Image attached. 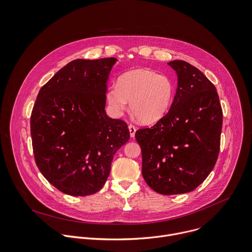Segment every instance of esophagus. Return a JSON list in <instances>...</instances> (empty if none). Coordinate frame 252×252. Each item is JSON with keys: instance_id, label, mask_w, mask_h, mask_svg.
<instances>
[{"instance_id": "1", "label": "esophagus", "mask_w": 252, "mask_h": 252, "mask_svg": "<svg viewBox=\"0 0 252 252\" xmlns=\"http://www.w3.org/2000/svg\"><path fill=\"white\" fill-rule=\"evenodd\" d=\"M128 129H129L130 137H134V134H135V131H136V127L133 125H129L128 126Z\"/></svg>"}]
</instances>
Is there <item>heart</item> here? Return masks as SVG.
Listing matches in <instances>:
<instances>
[{
	"instance_id": "b5f03b06",
	"label": "heart",
	"mask_w": 252,
	"mask_h": 252,
	"mask_svg": "<svg viewBox=\"0 0 252 252\" xmlns=\"http://www.w3.org/2000/svg\"><path fill=\"white\" fill-rule=\"evenodd\" d=\"M175 94L173 81L151 68H135L123 74L117 86L106 91L112 109L120 114L130 101L131 114L142 124H155L169 111Z\"/></svg>"
}]
</instances>
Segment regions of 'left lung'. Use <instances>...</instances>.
Here are the masks:
<instances>
[{
	"label": "left lung",
	"mask_w": 252,
	"mask_h": 252,
	"mask_svg": "<svg viewBox=\"0 0 252 252\" xmlns=\"http://www.w3.org/2000/svg\"><path fill=\"white\" fill-rule=\"evenodd\" d=\"M168 64L176 71L177 89L168 113L135 138L142 156V176L155 191H192L208 176L220 149L222 109L217 89L185 61Z\"/></svg>",
	"instance_id": "obj_1"
}]
</instances>
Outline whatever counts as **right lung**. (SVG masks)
<instances>
[{"mask_svg":"<svg viewBox=\"0 0 252 252\" xmlns=\"http://www.w3.org/2000/svg\"><path fill=\"white\" fill-rule=\"evenodd\" d=\"M117 59L71 61L39 92L31 116L35 164L60 191L86 196L105 184L127 125L104 111L106 82Z\"/></svg>","mask_w":252,"mask_h":252,"instance_id":"obj_1","label":"right lung"}]
</instances>
